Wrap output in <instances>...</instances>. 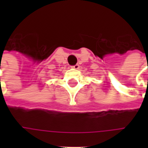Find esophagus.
<instances>
[{"mask_svg":"<svg viewBox=\"0 0 148 148\" xmlns=\"http://www.w3.org/2000/svg\"><path fill=\"white\" fill-rule=\"evenodd\" d=\"M71 67L73 68V69H76V70H77V69H79L80 68V66L78 64H76V65H74V66H72Z\"/></svg>","mask_w":148,"mask_h":148,"instance_id":"esophagus-1","label":"esophagus"}]
</instances>
